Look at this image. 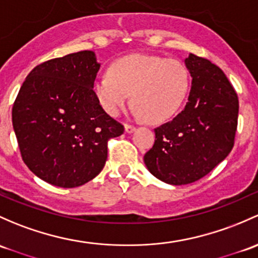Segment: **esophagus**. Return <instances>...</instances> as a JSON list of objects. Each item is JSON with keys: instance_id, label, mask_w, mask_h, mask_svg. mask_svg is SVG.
<instances>
[{"instance_id": "34e87169", "label": "esophagus", "mask_w": 258, "mask_h": 258, "mask_svg": "<svg viewBox=\"0 0 258 258\" xmlns=\"http://www.w3.org/2000/svg\"><path fill=\"white\" fill-rule=\"evenodd\" d=\"M124 130H126V132H127V134H131V132H134L135 130H136V127H135L134 124L124 123Z\"/></svg>"}]
</instances>
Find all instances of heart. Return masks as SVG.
<instances>
[{
  "instance_id": "obj_1",
  "label": "heart",
  "mask_w": 258,
  "mask_h": 258,
  "mask_svg": "<svg viewBox=\"0 0 258 258\" xmlns=\"http://www.w3.org/2000/svg\"><path fill=\"white\" fill-rule=\"evenodd\" d=\"M188 89L189 73L181 61L147 54L122 56L94 83L95 96L108 115L117 116L132 93L134 112L151 122L172 117Z\"/></svg>"
}]
</instances>
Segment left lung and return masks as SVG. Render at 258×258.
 I'll return each mask as SVG.
<instances>
[{"label": "left lung", "instance_id": "obj_1", "mask_svg": "<svg viewBox=\"0 0 258 258\" xmlns=\"http://www.w3.org/2000/svg\"><path fill=\"white\" fill-rule=\"evenodd\" d=\"M191 89L185 107L154 128L145 154L148 170L164 183L184 185L205 177L231 152L237 128L238 97L219 67L189 54Z\"/></svg>", "mask_w": 258, "mask_h": 258}]
</instances>
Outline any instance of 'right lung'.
Instances as JSON below:
<instances>
[{"instance_id":"right-lung-1","label":"right lung","mask_w":258,"mask_h":258,"mask_svg":"<svg viewBox=\"0 0 258 258\" xmlns=\"http://www.w3.org/2000/svg\"><path fill=\"white\" fill-rule=\"evenodd\" d=\"M99 69L94 51L83 50L37 65L22 84L13 130L23 162L47 183H88L106 163L108 140L123 134L94 94Z\"/></svg>"}]
</instances>
